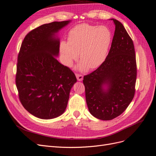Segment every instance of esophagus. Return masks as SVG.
Here are the masks:
<instances>
[{
  "mask_svg": "<svg viewBox=\"0 0 156 156\" xmlns=\"http://www.w3.org/2000/svg\"><path fill=\"white\" fill-rule=\"evenodd\" d=\"M75 75H76V77H77L78 81H83V75L76 73V74H75Z\"/></svg>",
  "mask_w": 156,
  "mask_h": 156,
  "instance_id": "obj_1",
  "label": "esophagus"
}]
</instances>
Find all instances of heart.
Instances as JSON below:
<instances>
[{"instance_id":"b5f03b06","label":"heart","mask_w":156,"mask_h":156,"mask_svg":"<svg viewBox=\"0 0 156 156\" xmlns=\"http://www.w3.org/2000/svg\"><path fill=\"white\" fill-rule=\"evenodd\" d=\"M112 40V33L105 26L83 23L74 27L68 36V42H60L59 50L62 64L72 66L78 58L80 71L94 69L105 60Z\"/></svg>"}]
</instances>
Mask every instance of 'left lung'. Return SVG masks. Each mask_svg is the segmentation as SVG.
Segmentation results:
<instances>
[{"mask_svg": "<svg viewBox=\"0 0 156 156\" xmlns=\"http://www.w3.org/2000/svg\"><path fill=\"white\" fill-rule=\"evenodd\" d=\"M111 20L115 31L107 58L98 69L83 77L88 110L102 120L120 115L135 92L136 64L133 40L120 21Z\"/></svg>", "mask_w": 156, "mask_h": 156, "instance_id": "left-lung-1", "label": "left lung"}]
</instances>
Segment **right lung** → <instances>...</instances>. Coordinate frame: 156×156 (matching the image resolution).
Returning <instances> with one entry per match:
<instances>
[{
    "mask_svg": "<svg viewBox=\"0 0 156 156\" xmlns=\"http://www.w3.org/2000/svg\"><path fill=\"white\" fill-rule=\"evenodd\" d=\"M70 21L42 25L28 33L22 42L16 77L19 98L25 109L39 119L63 114L70 90L77 82L72 71L56 58L60 47L56 34Z\"/></svg>",
    "mask_w": 156,
    "mask_h": 156,
    "instance_id": "obj_1",
    "label": "right lung"
}]
</instances>
